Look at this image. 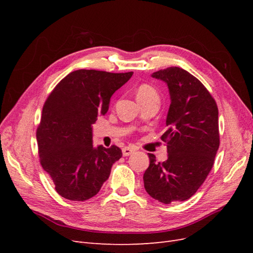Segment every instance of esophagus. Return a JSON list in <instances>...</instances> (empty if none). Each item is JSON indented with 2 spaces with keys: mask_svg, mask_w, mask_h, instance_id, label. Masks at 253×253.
<instances>
[{
  "mask_svg": "<svg viewBox=\"0 0 253 253\" xmlns=\"http://www.w3.org/2000/svg\"><path fill=\"white\" fill-rule=\"evenodd\" d=\"M133 153H134V149L129 147H126L122 149V154H124V156H129L131 154H133Z\"/></svg>",
  "mask_w": 253,
  "mask_h": 253,
  "instance_id": "1",
  "label": "esophagus"
}]
</instances>
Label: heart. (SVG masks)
<instances>
[{"instance_id":"obj_1","label":"heart","mask_w":253,"mask_h":253,"mask_svg":"<svg viewBox=\"0 0 253 253\" xmlns=\"http://www.w3.org/2000/svg\"><path fill=\"white\" fill-rule=\"evenodd\" d=\"M137 99L138 100H147V99H158V94L156 89L149 85V84H142L137 88Z\"/></svg>"}]
</instances>
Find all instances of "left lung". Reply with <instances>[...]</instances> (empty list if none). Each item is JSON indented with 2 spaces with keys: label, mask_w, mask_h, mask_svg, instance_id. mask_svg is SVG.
<instances>
[{
  "label": "left lung",
  "mask_w": 253,
  "mask_h": 253,
  "mask_svg": "<svg viewBox=\"0 0 253 253\" xmlns=\"http://www.w3.org/2000/svg\"><path fill=\"white\" fill-rule=\"evenodd\" d=\"M151 76L167 84L171 104L162 136L168 159L156 163L149 154L144 189L163 204L183 202L195 194L213 167L219 147L217 105L203 83L180 67Z\"/></svg>",
  "instance_id": "left-lung-1"
}]
</instances>
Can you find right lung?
Masks as SVG:
<instances>
[{
  "instance_id": "1",
  "label": "right lung",
  "mask_w": 253,
  "mask_h": 253,
  "mask_svg": "<svg viewBox=\"0 0 253 253\" xmlns=\"http://www.w3.org/2000/svg\"><path fill=\"white\" fill-rule=\"evenodd\" d=\"M133 72L114 74L78 70L61 80L45 101L37 141L41 165L57 192L84 202L108 180L112 166L122 156L112 145H93V125L109 110L111 97Z\"/></svg>"
}]
</instances>
